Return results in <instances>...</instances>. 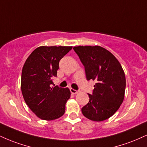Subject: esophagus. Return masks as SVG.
<instances>
[{
  "instance_id": "34e87169",
  "label": "esophagus",
  "mask_w": 147,
  "mask_h": 147,
  "mask_svg": "<svg viewBox=\"0 0 147 147\" xmlns=\"http://www.w3.org/2000/svg\"><path fill=\"white\" fill-rule=\"evenodd\" d=\"M70 92H71V93L72 94H77V93L79 92L78 90H74L73 88H70Z\"/></svg>"
}]
</instances>
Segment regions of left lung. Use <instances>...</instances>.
Here are the masks:
<instances>
[{"mask_svg":"<svg viewBox=\"0 0 147 147\" xmlns=\"http://www.w3.org/2000/svg\"><path fill=\"white\" fill-rule=\"evenodd\" d=\"M74 51L84 66L87 80L96 81L90 100L81 109L85 117L93 121L110 118L119 109L125 97V72L109 51L99 46L75 47Z\"/></svg>","mask_w":147,"mask_h":147,"instance_id":"obj_1","label":"left lung"}]
</instances>
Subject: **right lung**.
<instances>
[{
	"mask_svg": "<svg viewBox=\"0 0 147 147\" xmlns=\"http://www.w3.org/2000/svg\"><path fill=\"white\" fill-rule=\"evenodd\" d=\"M72 47H40L24 63L21 76V90L24 101L38 117L53 121L63 116L70 98L68 88L53 86L60 59ZM55 86V85H53Z\"/></svg>",
	"mask_w": 147,
	"mask_h": 147,
	"instance_id": "1",
	"label": "right lung"
}]
</instances>
